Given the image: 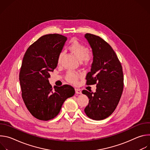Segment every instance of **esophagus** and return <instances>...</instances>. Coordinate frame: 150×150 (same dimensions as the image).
<instances>
[{
	"label": "esophagus",
	"mask_w": 150,
	"mask_h": 150,
	"mask_svg": "<svg viewBox=\"0 0 150 150\" xmlns=\"http://www.w3.org/2000/svg\"><path fill=\"white\" fill-rule=\"evenodd\" d=\"M75 93L76 94H81L82 93L81 91L79 89H78V88H75Z\"/></svg>",
	"instance_id": "obj_1"
}]
</instances>
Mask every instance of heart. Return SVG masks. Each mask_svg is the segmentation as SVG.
I'll use <instances>...</instances> for the list:
<instances>
[{
  "label": "heart",
  "instance_id": "1",
  "mask_svg": "<svg viewBox=\"0 0 150 150\" xmlns=\"http://www.w3.org/2000/svg\"><path fill=\"white\" fill-rule=\"evenodd\" d=\"M69 50L73 53L79 60L85 63H88L91 59V56L88 53V49L85 45L80 43L78 41H74L69 46ZM63 56V53L61 52L59 54L57 57V63H60L62 57ZM80 77V75L78 73L69 71L66 75V79L72 83H76Z\"/></svg>",
  "mask_w": 150,
  "mask_h": 150
}]
</instances>
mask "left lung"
Returning <instances> with one entry per match:
<instances>
[{
	"instance_id": "8db88e82",
	"label": "left lung",
	"mask_w": 150,
	"mask_h": 150,
	"mask_svg": "<svg viewBox=\"0 0 150 150\" xmlns=\"http://www.w3.org/2000/svg\"><path fill=\"white\" fill-rule=\"evenodd\" d=\"M93 53V62L86 76L87 85L97 84L96 93L83 90L88 104L84 111L93 120H100L110 116L120 101L123 90V74L121 63L112 47L98 35L87 33Z\"/></svg>"
}]
</instances>
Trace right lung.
<instances>
[{
    "mask_svg": "<svg viewBox=\"0 0 150 150\" xmlns=\"http://www.w3.org/2000/svg\"><path fill=\"white\" fill-rule=\"evenodd\" d=\"M67 40L58 34L45 35L28 48L23 57L19 75L22 97L30 113L41 120L54 118L64 101L75 94L69 85L53 88L49 81Z\"/></svg>",
    "mask_w": 150,
    "mask_h": 150,
    "instance_id": "add662e5",
    "label": "right lung"
}]
</instances>
